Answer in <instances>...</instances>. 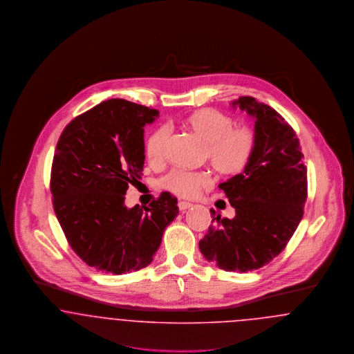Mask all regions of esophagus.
I'll use <instances>...</instances> for the list:
<instances>
[{
  "label": "esophagus",
  "mask_w": 354,
  "mask_h": 354,
  "mask_svg": "<svg viewBox=\"0 0 354 354\" xmlns=\"http://www.w3.org/2000/svg\"><path fill=\"white\" fill-rule=\"evenodd\" d=\"M178 207H179V209H180V211H185V209H188L189 207H192V203L179 202L178 203Z\"/></svg>",
  "instance_id": "1"
}]
</instances>
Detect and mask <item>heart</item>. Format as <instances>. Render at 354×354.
I'll return each mask as SVG.
<instances>
[{
  "label": "heart",
  "mask_w": 354,
  "mask_h": 354,
  "mask_svg": "<svg viewBox=\"0 0 354 354\" xmlns=\"http://www.w3.org/2000/svg\"><path fill=\"white\" fill-rule=\"evenodd\" d=\"M185 124L205 143L204 159L220 176H235L247 169L256 149V133L252 127L235 126V119L216 109L192 113L185 118ZM169 135V127L160 126L146 139V159L152 166L163 162ZM209 185L211 176L207 171L172 169L162 179L163 188L187 199L195 198Z\"/></svg>",
  "instance_id": "b5f03b06"
}]
</instances>
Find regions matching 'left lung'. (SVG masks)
I'll return each instance as SVG.
<instances>
[{"label":"left lung","instance_id":"obj_1","mask_svg":"<svg viewBox=\"0 0 354 354\" xmlns=\"http://www.w3.org/2000/svg\"><path fill=\"white\" fill-rule=\"evenodd\" d=\"M234 106L256 119V149L243 174L219 185L235 218L221 219L211 209L216 224L199 248L220 270L248 272L286 248L303 219L308 179L299 139L286 119L253 97H239Z\"/></svg>","mask_w":354,"mask_h":354}]
</instances>
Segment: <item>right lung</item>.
Returning <instances> with one entry per match:
<instances>
[{"instance_id": "add662e5", "label": "right lung", "mask_w": 354, "mask_h": 354, "mask_svg": "<svg viewBox=\"0 0 354 354\" xmlns=\"http://www.w3.org/2000/svg\"><path fill=\"white\" fill-rule=\"evenodd\" d=\"M158 115L155 109L109 100L73 119L58 139L53 208L68 245L88 267L114 274L147 267L179 214L169 192L149 207L124 205L129 185L143 175V127Z\"/></svg>"}]
</instances>
